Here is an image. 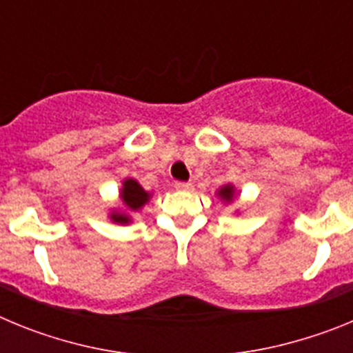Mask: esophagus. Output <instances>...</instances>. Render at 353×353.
Here are the masks:
<instances>
[{"instance_id":"obj_1","label":"esophagus","mask_w":353,"mask_h":353,"mask_svg":"<svg viewBox=\"0 0 353 353\" xmlns=\"http://www.w3.org/2000/svg\"><path fill=\"white\" fill-rule=\"evenodd\" d=\"M174 187L179 189V191H192V183L191 182H176Z\"/></svg>"}]
</instances>
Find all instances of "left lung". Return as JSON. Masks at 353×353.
Instances as JSON below:
<instances>
[{"label": "left lung", "instance_id": "1", "mask_svg": "<svg viewBox=\"0 0 353 353\" xmlns=\"http://www.w3.org/2000/svg\"><path fill=\"white\" fill-rule=\"evenodd\" d=\"M217 196L223 199L224 203H232L233 199H235V196H236L235 187H233L232 183H226V185H223L219 191H217Z\"/></svg>", "mask_w": 353, "mask_h": 353}]
</instances>
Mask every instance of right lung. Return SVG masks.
<instances>
[{"label":"right lung","instance_id":"right-lung-1","mask_svg":"<svg viewBox=\"0 0 353 353\" xmlns=\"http://www.w3.org/2000/svg\"><path fill=\"white\" fill-rule=\"evenodd\" d=\"M150 196L152 194L143 189L138 180L125 179L121 182L120 194H118V198H120V201L125 208H113L111 214H109V219L117 224L132 223V215L130 214L141 210L150 201Z\"/></svg>","mask_w":353,"mask_h":353}]
</instances>
